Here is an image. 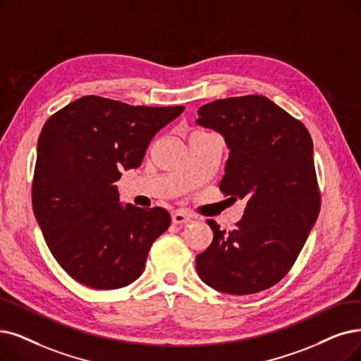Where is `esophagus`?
Here are the masks:
<instances>
[{
    "label": "esophagus",
    "mask_w": 361,
    "mask_h": 361,
    "mask_svg": "<svg viewBox=\"0 0 361 361\" xmlns=\"http://www.w3.org/2000/svg\"><path fill=\"white\" fill-rule=\"evenodd\" d=\"M191 219H192V216L191 214H188V213H185V212H175L171 214V222L175 224V225H182V224H188V222H191Z\"/></svg>",
    "instance_id": "34e87169"
}]
</instances>
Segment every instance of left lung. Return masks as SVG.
I'll return each instance as SVG.
<instances>
[{
  "label": "left lung",
  "mask_w": 361,
  "mask_h": 361,
  "mask_svg": "<svg viewBox=\"0 0 361 361\" xmlns=\"http://www.w3.org/2000/svg\"><path fill=\"white\" fill-rule=\"evenodd\" d=\"M197 124L219 132L229 148L221 191L234 201L246 200L233 231L207 221L213 241L195 259L198 276L229 295L269 289L293 267L319 218L310 132L259 94L206 104Z\"/></svg>",
  "instance_id": "obj_1"
}]
</instances>
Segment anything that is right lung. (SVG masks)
<instances>
[{
	"instance_id": "1",
	"label": "right lung",
	"mask_w": 361,
	"mask_h": 361,
	"mask_svg": "<svg viewBox=\"0 0 361 361\" xmlns=\"http://www.w3.org/2000/svg\"><path fill=\"white\" fill-rule=\"evenodd\" d=\"M185 106H132L84 96L42 127L32 207L47 246L69 276L99 290L128 286L170 226L166 209L121 206L115 182L140 166L157 132Z\"/></svg>"
}]
</instances>
